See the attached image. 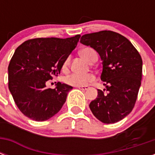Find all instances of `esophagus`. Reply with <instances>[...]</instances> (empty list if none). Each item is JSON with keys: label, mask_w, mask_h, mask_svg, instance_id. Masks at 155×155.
Segmentation results:
<instances>
[{"label": "esophagus", "mask_w": 155, "mask_h": 155, "mask_svg": "<svg viewBox=\"0 0 155 155\" xmlns=\"http://www.w3.org/2000/svg\"><path fill=\"white\" fill-rule=\"evenodd\" d=\"M78 88L80 90H83V91H85V90H87L89 88L88 86H78Z\"/></svg>", "instance_id": "1"}]
</instances>
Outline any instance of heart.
<instances>
[{"instance_id": "heart-1", "label": "heart", "mask_w": 155, "mask_h": 155, "mask_svg": "<svg viewBox=\"0 0 155 155\" xmlns=\"http://www.w3.org/2000/svg\"><path fill=\"white\" fill-rule=\"evenodd\" d=\"M95 54H97L96 51L91 48H84V49L80 51V54L88 62L92 57V55ZM69 63H70V58H68L64 61L63 64V70H66L68 68ZM94 80V75H92V74H85V75L71 74V75H68L65 78V82L69 85L78 87V86H85V85H87V83L92 82Z\"/></svg>"}]
</instances>
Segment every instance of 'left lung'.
Wrapping results in <instances>:
<instances>
[{"mask_svg":"<svg viewBox=\"0 0 155 155\" xmlns=\"http://www.w3.org/2000/svg\"><path fill=\"white\" fill-rule=\"evenodd\" d=\"M80 42L101 56V79L105 89L89 104L93 115L105 124L122 120L134 107L141 86L142 60L136 48L118 33L103 30L83 35Z\"/></svg>","mask_w":155,"mask_h":155,"instance_id":"1","label":"left lung"}]
</instances>
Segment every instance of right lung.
Here are the masks:
<instances>
[{
    "label": "right lung",
    "mask_w": 155,
    "mask_h": 155,
    "mask_svg": "<svg viewBox=\"0 0 155 155\" xmlns=\"http://www.w3.org/2000/svg\"><path fill=\"white\" fill-rule=\"evenodd\" d=\"M80 38V35L68 38H39L27 40L16 49L8 68V89L27 117L43 121L62 108L73 87L58 82L51 89L47 88L46 83L60 74Z\"/></svg>",
    "instance_id": "1"
}]
</instances>
